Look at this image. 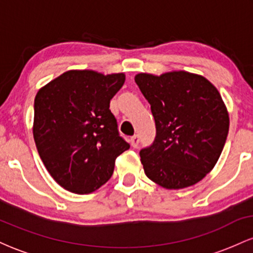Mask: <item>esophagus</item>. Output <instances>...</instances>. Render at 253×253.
Listing matches in <instances>:
<instances>
[{
  "label": "esophagus",
  "instance_id": "esophagus-1",
  "mask_svg": "<svg viewBox=\"0 0 253 253\" xmlns=\"http://www.w3.org/2000/svg\"><path fill=\"white\" fill-rule=\"evenodd\" d=\"M139 141H140V139H139V135H136V134H135V135L130 136L129 143H130V145H132V147H138Z\"/></svg>",
  "mask_w": 253,
  "mask_h": 253
}]
</instances>
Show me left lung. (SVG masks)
<instances>
[{"label":"left lung","mask_w":253,"mask_h":253,"mask_svg":"<svg viewBox=\"0 0 253 253\" xmlns=\"http://www.w3.org/2000/svg\"><path fill=\"white\" fill-rule=\"evenodd\" d=\"M135 83L156 124L155 140L139 152L146 176L167 189L200 182L216 164L228 134L219 91L205 77L185 71L139 74Z\"/></svg>","instance_id":"left-lung-1"}]
</instances>
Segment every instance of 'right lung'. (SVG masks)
I'll return each mask as SVG.
<instances>
[{
  "mask_svg": "<svg viewBox=\"0 0 253 253\" xmlns=\"http://www.w3.org/2000/svg\"><path fill=\"white\" fill-rule=\"evenodd\" d=\"M124 83V74L72 70L38 91L34 141L43 165L64 189H98L112 177L117 157L129 149L109 109Z\"/></svg>",
  "mask_w": 253,
  "mask_h": 253,
  "instance_id": "obj_1",
  "label": "right lung"
}]
</instances>
